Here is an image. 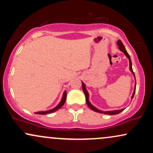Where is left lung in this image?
<instances>
[{
	"label": "left lung",
	"instance_id": "1",
	"mask_svg": "<svg viewBox=\"0 0 153 153\" xmlns=\"http://www.w3.org/2000/svg\"><path fill=\"white\" fill-rule=\"evenodd\" d=\"M117 45L119 46V50H120L122 52L124 53V54L126 55V57H127L128 59H129V70H130V71L132 73L133 75H134V78H135V75H134V72L132 71V67H131V58L130 57H129V54L127 53V50H126L125 49V47L124 46V45H123V43L122 42V41H121L120 39L119 40V41H117ZM82 91H83V93L84 94H85V101H86V103L87 105L88 106L89 108H91V109H92L93 111H96L98 112V113H101V114H108V115H115V114H118L120 113V112H122V111L124 110V108H122V109H120V110H114V111H101L99 109H98L96 107H95L94 106H93L92 104H91L90 101H89V94H88V92L86 88H85V85L84 84V82L82 81ZM135 90H136V80H135V87H134V92H133L132 94V96H131V99H132L133 97H134V94H135Z\"/></svg>",
	"mask_w": 153,
	"mask_h": 153
}]
</instances>
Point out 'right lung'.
<instances>
[{
	"label": "right lung",
	"mask_w": 153,
	"mask_h": 153,
	"mask_svg": "<svg viewBox=\"0 0 153 153\" xmlns=\"http://www.w3.org/2000/svg\"><path fill=\"white\" fill-rule=\"evenodd\" d=\"M66 97H67V92H66V91H65L64 93H63L62 99H61L60 102L59 103V104L57 105V106L54 107V108H52V109H50V110H48V111H38V112H36L35 114H47L53 113V112L56 111H57L59 109V108H60L61 107H62L63 105H64V103L66 101Z\"/></svg>",
	"instance_id": "add662e5"
}]
</instances>
